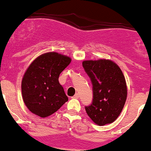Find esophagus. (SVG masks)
Segmentation results:
<instances>
[{
    "label": "esophagus",
    "mask_w": 151,
    "mask_h": 151,
    "mask_svg": "<svg viewBox=\"0 0 151 151\" xmlns=\"http://www.w3.org/2000/svg\"><path fill=\"white\" fill-rule=\"evenodd\" d=\"M78 97H79V94H78V93H76V94L73 96V99H78Z\"/></svg>",
    "instance_id": "esophagus-1"
}]
</instances>
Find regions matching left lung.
Segmentation results:
<instances>
[{
  "label": "left lung",
  "mask_w": 151,
  "mask_h": 151,
  "mask_svg": "<svg viewBox=\"0 0 151 151\" xmlns=\"http://www.w3.org/2000/svg\"><path fill=\"white\" fill-rule=\"evenodd\" d=\"M83 68L93 85V101L85 106L88 115L99 126L114 122L125 104L126 80L118 66L111 60H85Z\"/></svg>",
  "instance_id": "left-lung-1"
}]
</instances>
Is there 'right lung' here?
I'll use <instances>...</instances> for the list:
<instances>
[{
    "label": "right lung",
    "instance_id": "obj_1",
    "mask_svg": "<svg viewBox=\"0 0 151 151\" xmlns=\"http://www.w3.org/2000/svg\"><path fill=\"white\" fill-rule=\"evenodd\" d=\"M70 62L69 57L48 52L29 66L22 78V93L24 104L31 112L48 117L68 101L58 78Z\"/></svg>",
    "mask_w": 151,
    "mask_h": 151
}]
</instances>
